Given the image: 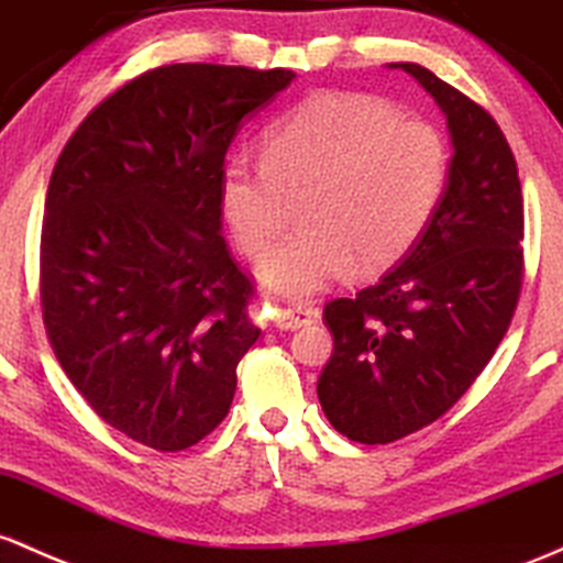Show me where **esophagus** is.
<instances>
[{
    "instance_id": "obj_1",
    "label": "esophagus",
    "mask_w": 563,
    "mask_h": 563,
    "mask_svg": "<svg viewBox=\"0 0 563 563\" xmlns=\"http://www.w3.org/2000/svg\"><path fill=\"white\" fill-rule=\"evenodd\" d=\"M319 319V308L302 306V302H292V306H276L274 324L279 330H298V327L313 324Z\"/></svg>"
}]
</instances>
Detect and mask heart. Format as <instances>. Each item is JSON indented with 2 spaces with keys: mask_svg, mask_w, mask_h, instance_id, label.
Here are the masks:
<instances>
[{
  "mask_svg": "<svg viewBox=\"0 0 563 563\" xmlns=\"http://www.w3.org/2000/svg\"><path fill=\"white\" fill-rule=\"evenodd\" d=\"M452 169L444 132L401 119L372 95L308 98L268 130L263 159L236 156L220 175V210L250 257H263L286 224L288 199L307 194L300 234L277 245L261 282L287 298L396 263L439 210Z\"/></svg>",
  "mask_w": 563,
  "mask_h": 563,
  "instance_id": "heart-1",
  "label": "heart"
}]
</instances>
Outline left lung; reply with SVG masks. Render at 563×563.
Instances as JSON below:
<instances>
[{
    "label": "left lung",
    "mask_w": 563,
    "mask_h": 563,
    "mask_svg": "<svg viewBox=\"0 0 563 563\" xmlns=\"http://www.w3.org/2000/svg\"><path fill=\"white\" fill-rule=\"evenodd\" d=\"M401 68L446 117L452 169L418 242L380 282L324 306L334 349L321 409L358 444H390L439 420L495 356L523 276L514 151L482 106L418 63Z\"/></svg>",
    "instance_id": "8db88e82"
}]
</instances>
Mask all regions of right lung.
<instances>
[{
	"mask_svg": "<svg viewBox=\"0 0 563 563\" xmlns=\"http://www.w3.org/2000/svg\"><path fill=\"white\" fill-rule=\"evenodd\" d=\"M295 71L173 63L68 137L44 201L42 311L55 356L111 428L159 452L229 415L257 340L220 220L225 151Z\"/></svg>",
	"mask_w": 563,
	"mask_h": 563,
	"instance_id": "1",
	"label": "right lung"
}]
</instances>
